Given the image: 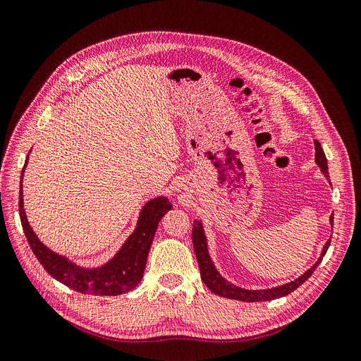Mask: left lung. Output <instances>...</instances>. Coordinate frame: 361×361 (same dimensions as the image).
I'll return each mask as SVG.
<instances>
[{"label":"left lung","mask_w":361,"mask_h":361,"mask_svg":"<svg viewBox=\"0 0 361 361\" xmlns=\"http://www.w3.org/2000/svg\"><path fill=\"white\" fill-rule=\"evenodd\" d=\"M314 149H316V164L319 165L320 171L323 172V176L327 178V181L331 183L329 180V168H327V159H326V154L320 146V143L317 140H314ZM329 221H331V226L334 227V214L329 218ZM192 240H193V247H195V254L197 258V264H199V269H200V279L203 280V283H205L211 292H214L218 296H224V298H230V300H238V301H243V302H259V301H271L276 300V298H281V296H286L290 292H293L296 288H300L304 281L314 273V270L317 269V265L322 262L323 257L326 255L329 246H331V239H329L323 249H322V254L319 257V259L316 261V264L312 265L311 269H308L304 274H301L298 279L289 281V283L285 285H280L271 289H243L239 288L236 285L230 283L227 279H224L219 271L215 269V264L209 257V250H208V240H207V234L203 231V224L199 219H195L193 223V231H192Z\"/></svg>","instance_id":"obj_1"}]
</instances>
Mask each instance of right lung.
<instances>
[{
	"instance_id": "right-lung-1",
	"label": "right lung",
	"mask_w": 361,
	"mask_h": 361,
	"mask_svg": "<svg viewBox=\"0 0 361 361\" xmlns=\"http://www.w3.org/2000/svg\"><path fill=\"white\" fill-rule=\"evenodd\" d=\"M29 158V154H27ZM27 158L22 169L19 212L25 236L30 249L41 262L45 271L68 288L87 295L116 296L133 290L143 279L149 250L154 238L156 228L162 216L172 209L168 197L158 196L146 202L138 214L137 226L123 242L121 249L100 267H82L71 261L68 257L59 255L49 246H45L30 227L23 205V172L27 165Z\"/></svg>"
}]
</instances>
